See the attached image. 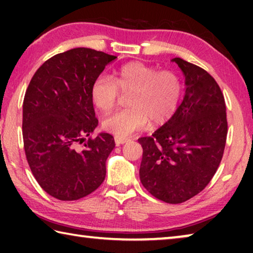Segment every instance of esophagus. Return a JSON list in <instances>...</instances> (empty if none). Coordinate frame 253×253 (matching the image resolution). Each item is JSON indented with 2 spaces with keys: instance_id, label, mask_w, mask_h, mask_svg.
<instances>
[{
  "instance_id": "esophagus-1",
  "label": "esophagus",
  "mask_w": 253,
  "mask_h": 253,
  "mask_svg": "<svg viewBox=\"0 0 253 253\" xmlns=\"http://www.w3.org/2000/svg\"><path fill=\"white\" fill-rule=\"evenodd\" d=\"M130 138H128V137H121V136H115V143L116 145H123L127 142H129Z\"/></svg>"
}]
</instances>
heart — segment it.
Here are the masks:
<instances>
[{"mask_svg":"<svg viewBox=\"0 0 253 253\" xmlns=\"http://www.w3.org/2000/svg\"><path fill=\"white\" fill-rule=\"evenodd\" d=\"M129 95V108L109 115L102 122L104 129L126 137L151 124L168 123L176 111L183 92L179 76L172 70H160L142 62H129L114 72L99 76L91 84V99L102 113H108L121 97Z\"/></svg>","mask_w":253,"mask_h":253,"instance_id":"1","label":"heart"}]
</instances>
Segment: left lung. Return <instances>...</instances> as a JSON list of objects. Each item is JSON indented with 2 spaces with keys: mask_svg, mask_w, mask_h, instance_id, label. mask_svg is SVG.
Returning a JSON list of instances; mask_svg holds the SVG:
<instances>
[{
  "mask_svg": "<svg viewBox=\"0 0 253 253\" xmlns=\"http://www.w3.org/2000/svg\"><path fill=\"white\" fill-rule=\"evenodd\" d=\"M185 76L182 104L168 123L143 147L139 177L156 199L183 203L199 194L211 181L223 156L228 122L219 84L202 68L174 58Z\"/></svg>",
  "mask_w": 253,
  "mask_h": 253,
  "instance_id": "8db88e82",
  "label": "left lung"
}]
</instances>
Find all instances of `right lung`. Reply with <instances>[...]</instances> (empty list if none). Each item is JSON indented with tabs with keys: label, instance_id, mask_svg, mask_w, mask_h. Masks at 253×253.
<instances>
[{
	"label": "right lung",
	"instance_id": "right-lung-1",
	"mask_svg": "<svg viewBox=\"0 0 253 253\" xmlns=\"http://www.w3.org/2000/svg\"><path fill=\"white\" fill-rule=\"evenodd\" d=\"M116 58L88 48L58 53L36 71L25 91V156L39 185L60 201L84 198L105 179L115 140L107 132L90 137L98 125L91 84Z\"/></svg>",
	"mask_w": 253,
	"mask_h": 253
}]
</instances>
